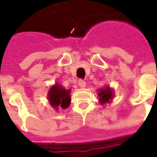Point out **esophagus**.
Here are the masks:
<instances>
[{"instance_id": "esophagus-1", "label": "esophagus", "mask_w": 157, "mask_h": 157, "mask_svg": "<svg viewBox=\"0 0 157 157\" xmlns=\"http://www.w3.org/2000/svg\"><path fill=\"white\" fill-rule=\"evenodd\" d=\"M78 85H79V87L84 88L85 87V85H86V83H85V81L83 80V79H79V80H78Z\"/></svg>"}]
</instances>
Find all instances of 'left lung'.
<instances>
[{
  "label": "left lung",
  "instance_id": "1",
  "mask_svg": "<svg viewBox=\"0 0 157 157\" xmlns=\"http://www.w3.org/2000/svg\"><path fill=\"white\" fill-rule=\"evenodd\" d=\"M99 97H100V102L101 104L108 103L113 97V92L111 88L106 87L105 89H101L99 92Z\"/></svg>",
  "mask_w": 157,
  "mask_h": 157
}]
</instances>
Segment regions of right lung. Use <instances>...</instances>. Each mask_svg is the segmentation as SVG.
<instances>
[{
    "mask_svg": "<svg viewBox=\"0 0 157 157\" xmlns=\"http://www.w3.org/2000/svg\"><path fill=\"white\" fill-rule=\"evenodd\" d=\"M70 90H65L61 85L56 84L51 88L48 93L49 101L51 105L54 107H62L63 109L67 108L70 104Z\"/></svg>",
    "mask_w": 157,
    "mask_h": 157,
    "instance_id": "add662e5",
    "label": "right lung"
}]
</instances>
